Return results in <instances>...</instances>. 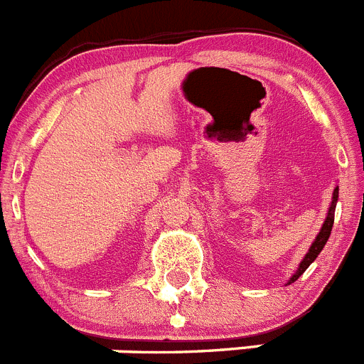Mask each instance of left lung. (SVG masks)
Wrapping results in <instances>:
<instances>
[{"label":"left lung","mask_w":364,"mask_h":364,"mask_svg":"<svg viewBox=\"0 0 364 364\" xmlns=\"http://www.w3.org/2000/svg\"><path fill=\"white\" fill-rule=\"evenodd\" d=\"M338 193H339V188L336 186L334 188V193H332V203H331V208H328V213H327V219H325L323 226H321L320 233H318V237L314 239V242H312V246L309 247L307 255L304 257V260L300 262V266H298L296 273L291 277L289 284H293V282H296L298 278L304 274V271L307 269L309 266H311L312 262L316 260V257L321 253V250H323V246L327 244L328 237H331V232H332V224H334V210H336V203H338Z\"/></svg>","instance_id":"8db88e82"}]
</instances>
